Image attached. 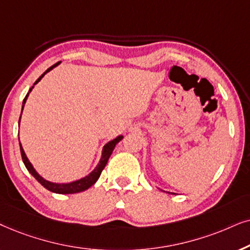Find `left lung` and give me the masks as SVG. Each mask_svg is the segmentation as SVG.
Returning a JSON list of instances; mask_svg holds the SVG:
<instances>
[{
	"instance_id": "1",
	"label": "left lung",
	"mask_w": 250,
	"mask_h": 250,
	"mask_svg": "<svg viewBox=\"0 0 250 250\" xmlns=\"http://www.w3.org/2000/svg\"><path fill=\"white\" fill-rule=\"evenodd\" d=\"M169 193V192H168ZM171 194H175V193H171Z\"/></svg>"
}]
</instances>
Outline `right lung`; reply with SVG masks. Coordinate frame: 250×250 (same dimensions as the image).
I'll list each match as a JSON object with an SVG mask.
<instances>
[{"mask_svg": "<svg viewBox=\"0 0 250 250\" xmlns=\"http://www.w3.org/2000/svg\"><path fill=\"white\" fill-rule=\"evenodd\" d=\"M59 62H56L55 65H52L51 67H49L48 69H46V71L43 73V74L40 76L38 80H36L34 84H36V83H38L40 80H41L43 76H44L45 73H48L50 69H52L53 67H56V66H57ZM32 88H33V86H32ZM32 88L29 89L28 94L26 95V97L24 98V102H22V108H24V105H25V103H26V99H27V97H28L29 92L32 91ZM19 122H21V119H19ZM122 138H123L122 136H119V137H116L115 139H113V141L108 142L107 144L104 146V149H103V155H102L101 161H99L98 166L95 168L94 171L90 172V174H89L88 176H85L84 178H81V179H79V181L68 183V184H56V183H51V182L45 181V179H43L41 176H40L38 172L35 171V169L33 168V166L31 165V162L28 161L27 156H26L24 149H22V147H21V143H19V145H21V158H22V161H24L25 167L27 168V170L31 172L33 176H34V178L40 183V184L43 185L46 189H49V191H51L53 193H59V194H72V193H79V192L85 191V189H88L91 185H94L95 183L97 182V179L99 178V176H101V174H102L103 169L105 168L106 164H107L109 156H111L113 149H114V147H115V145L118 144V143L121 141Z\"/></svg>", "mask_w": 250, "mask_h": 250, "instance_id": "add662e5", "label": "right lung"}]
</instances>
